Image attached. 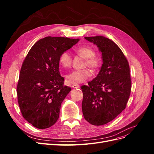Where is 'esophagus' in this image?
I'll list each match as a JSON object with an SVG mask.
<instances>
[{
	"label": "esophagus",
	"instance_id": "obj_1",
	"mask_svg": "<svg viewBox=\"0 0 154 154\" xmlns=\"http://www.w3.org/2000/svg\"><path fill=\"white\" fill-rule=\"evenodd\" d=\"M72 87L73 88H80V85H72Z\"/></svg>",
	"mask_w": 154,
	"mask_h": 154
}]
</instances>
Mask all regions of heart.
I'll return each mask as SVG.
<instances>
[{"mask_svg": "<svg viewBox=\"0 0 154 154\" xmlns=\"http://www.w3.org/2000/svg\"><path fill=\"white\" fill-rule=\"evenodd\" d=\"M76 53L86 58L85 65L91 69L97 70L101 66V60L99 57L94 55V50L88 46H82L76 49ZM60 64L63 67H69L71 66L72 57L68 51H64L60 55ZM91 73L87 69L74 70L66 76V82L69 84H79L85 82L89 78Z\"/></svg>", "mask_w": 154, "mask_h": 154, "instance_id": "obj_1", "label": "heart"}]
</instances>
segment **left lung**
Listing matches in <instances>:
<instances>
[{"instance_id": "1", "label": "left lung", "mask_w": 154, "mask_h": 154, "mask_svg": "<svg viewBox=\"0 0 154 154\" xmlns=\"http://www.w3.org/2000/svg\"><path fill=\"white\" fill-rule=\"evenodd\" d=\"M85 38L97 46L103 64L97 76L81 87L82 112L89 123L103 125L126 108L131 91L130 67L122 51L112 40L102 36Z\"/></svg>"}]
</instances>
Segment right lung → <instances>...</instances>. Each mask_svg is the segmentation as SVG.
I'll list each match as a JSON object with an SVG mask.
<instances>
[{
  "label": "right lung",
  "instance_id": "1",
  "mask_svg": "<svg viewBox=\"0 0 154 154\" xmlns=\"http://www.w3.org/2000/svg\"><path fill=\"white\" fill-rule=\"evenodd\" d=\"M79 40L45 37L33 45L23 62L17 87L18 102L23 117L33 127L45 129L57 122L62 101L71 90L63 86L60 57Z\"/></svg>",
  "mask_w": 154,
  "mask_h": 154
}]
</instances>
